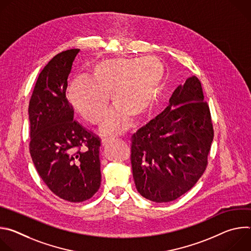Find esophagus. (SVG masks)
Returning a JSON list of instances; mask_svg holds the SVG:
<instances>
[{"label":"esophagus","mask_w":251,"mask_h":251,"mask_svg":"<svg viewBox=\"0 0 251 251\" xmlns=\"http://www.w3.org/2000/svg\"><path fill=\"white\" fill-rule=\"evenodd\" d=\"M114 142V139L113 138H107V139H103L102 140V146H106L110 144V143Z\"/></svg>","instance_id":"esophagus-1"}]
</instances>
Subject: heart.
I'll use <instances>...</instances> for the list:
<instances>
[{
    "label": "heart",
    "instance_id": "1",
    "mask_svg": "<svg viewBox=\"0 0 251 251\" xmlns=\"http://www.w3.org/2000/svg\"><path fill=\"white\" fill-rule=\"evenodd\" d=\"M156 65L163 75L164 66L154 57L98 61L91 68L90 78L77 77L70 83L68 100L85 121L97 125L105 115L110 95L116 107L105 117L101 133H121L132 119L145 118L154 107L162 85Z\"/></svg>",
    "mask_w": 251,
    "mask_h": 251
}]
</instances>
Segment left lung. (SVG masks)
<instances>
[{"label": "left lung", "mask_w": 251, "mask_h": 251, "mask_svg": "<svg viewBox=\"0 0 251 251\" xmlns=\"http://www.w3.org/2000/svg\"><path fill=\"white\" fill-rule=\"evenodd\" d=\"M197 76L176 88L167 108L132 135L131 164L137 191L169 202L202 176L213 139L209 107Z\"/></svg>", "instance_id": "left-lung-1"}]
</instances>
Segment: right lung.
Returning a JSON list of instances; mask_svg holds the SVG:
<instances>
[{
    "instance_id": "1",
    "label": "right lung",
    "mask_w": 251,
    "mask_h": 251,
    "mask_svg": "<svg viewBox=\"0 0 251 251\" xmlns=\"http://www.w3.org/2000/svg\"><path fill=\"white\" fill-rule=\"evenodd\" d=\"M78 49L56 54L45 66L29 104V153L48 188L70 202L89 200L101 183L100 139L74 119L65 91Z\"/></svg>"
}]
</instances>
